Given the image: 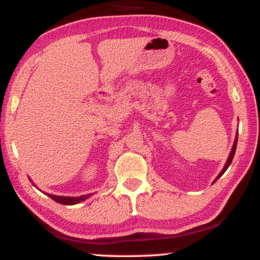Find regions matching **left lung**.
Returning a JSON list of instances; mask_svg holds the SVG:
<instances>
[{"instance_id":"obj_1","label":"left lung","mask_w":260,"mask_h":260,"mask_svg":"<svg viewBox=\"0 0 260 260\" xmlns=\"http://www.w3.org/2000/svg\"><path fill=\"white\" fill-rule=\"evenodd\" d=\"M236 145H238V132H236V137H235V140H234V144H233V147H232V151H231V153H229V156H228V159H226V162H225V164H224V167H223V169L221 170V173L218 174L217 175V177H216L215 179V181H213L212 183H215L216 181H217V180L219 179V177H221L223 174H224V172L226 169H228V167L231 166V163H232V160H233V158H234V154H235V150H236Z\"/></svg>"}]
</instances>
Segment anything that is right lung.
I'll return each instance as SVG.
<instances>
[{
  "label": "right lung",
  "mask_w": 260,
  "mask_h": 260,
  "mask_svg": "<svg viewBox=\"0 0 260 260\" xmlns=\"http://www.w3.org/2000/svg\"><path fill=\"white\" fill-rule=\"evenodd\" d=\"M29 181H32L31 179H29ZM32 185H35L34 182H32ZM45 194L50 197L52 200H55L56 203H60V204H63V205H75V204H79L81 202H84V200H86L87 198H90L92 196V193L90 194H85V196H79V197H63V196H54V194H49V193H45Z\"/></svg>",
  "instance_id": "obj_1"
}]
</instances>
